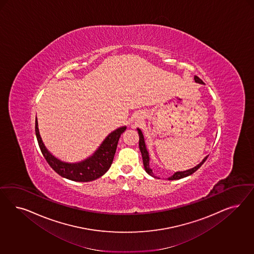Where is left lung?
<instances>
[{"label": "left lung", "mask_w": 254, "mask_h": 254, "mask_svg": "<svg viewBox=\"0 0 254 254\" xmlns=\"http://www.w3.org/2000/svg\"><path fill=\"white\" fill-rule=\"evenodd\" d=\"M194 81L196 83H199V84H204L203 81L200 79L199 77L194 76ZM138 135H139V150H140V153L142 155V161H143V166H144V169L146 170L147 173L151 176L154 177V174H153V170L152 169H150V166H149V154L147 152L146 147H145V142H144V138H143V135H142V132L140 131V129H138ZM208 156H206L203 161L201 162L200 164H198L196 167L192 168L191 169H188V170H185V171H178L176 173H174L171 177L169 178V181H172V180H179V179H183V178L187 177L189 175L192 174L193 172H195L197 169H199L200 167L204 164V162L207 160Z\"/></svg>", "instance_id": "left-lung-1"}]
</instances>
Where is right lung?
Instances as JSON below:
<instances>
[{
    "label": "right lung",
    "mask_w": 254,
    "mask_h": 254,
    "mask_svg": "<svg viewBox=\"0 0 254 254\" xmlns=\"http://www.w3.org/2000/svg\"><path fill=\"white\" fill-rule=\"evenodd\" d=\"M126 129L127 127H123L112 132L107 138L104 139V141L96 151V153L88 159L76 164H68L60 161L46 150V146L44 145L39 134L37 118L35 120V133L38 140L39 147L49 166L62 177L69 179L70 181L74 182L84 183L94 181L98 178L101 177L107 172L114 160L118 140L121 137V134L125 132Z\"/></svg>",
    "instance_id": "obj_1"
}]
</instances>
